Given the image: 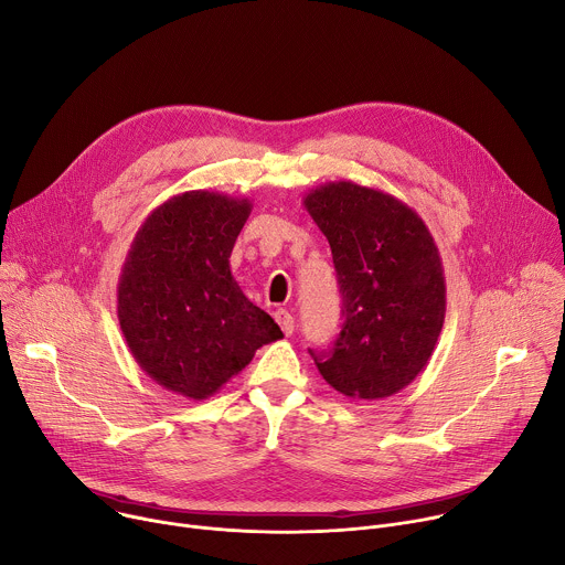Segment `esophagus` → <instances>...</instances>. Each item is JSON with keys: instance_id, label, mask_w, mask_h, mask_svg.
Here are the masks:
<instances>
[{"instance_id": "34e87169", "label": "esophagus", "mask_w": 565, "mask_h": 565, "mask_svg": "<svg viewBox=\"0 0 565 565\" xmlns=\"http://www.w3.org/2000/svg\"><path fill=\"white\" fill-rule=\"evenodd\" d=\"M275 320H277V324L281 327V331H284L286 335H290V333L295 331V318H292L286 309H277V311H275Z\"/></svg>"}]
</instances>
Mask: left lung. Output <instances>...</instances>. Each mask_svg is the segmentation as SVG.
Segmentation results:
<instances>
[{
	"label": "left lung",
	"mask_w": 565,
	"mask_h": 565,
	"mask_svg": "<svg viewBox=\"0 0 565 565\" xmlns=\"http://www.w3.org/2000/svg\"><path fill=\"white\" fill-rule=\"evenodd\" d=\"M331 245L342 331L313 353L322 379L347 398H387L428 365L446 316L441 256L422 216L398 198L327 182L303 198Z\"/></svg>",
	"instance_id": "obj_1"
}]
</instances>
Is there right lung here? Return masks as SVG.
<instances>
[{
  "mask_svg": "<svg viewBox=\"0 0 565 565\" xmlns=\"http://www.w3.org/2000/svg\"><path fill=\"white\" fill-rule=\"evenodd\" d=\"M252 212L247 198L184 191L137 230L117 286V316L137 365L158 385L202 401L284 338L230 270Z\"/></svg>",
  "mask_w": 565,
  "mask_h": 565,
  "instance_id": "add662e5",
  "label": "right lung"
}]
</instances>
